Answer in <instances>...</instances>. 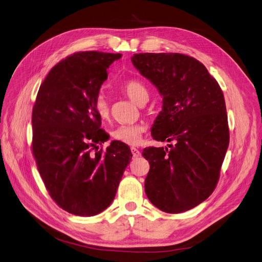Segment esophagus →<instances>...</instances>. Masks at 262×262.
I'll use <instances>...</instances> for the list:
<instances>
[{
	"label": "esophagus",
	"instance_id": "34e87169",
	"mask_svg": "<svg viewBox=\"0 0 262 262\" xmlns=\"http://www.w3.org/2000/svg\"><path fill=\"white\" fill-rule=\"evenodd\" d=\"M131 152H132L133 157H139L141 155V152L139 150V148H137V147H131Z\"/></svg>",
	"mask_w": 262,
	"mask_h": 262
}]
</instances>
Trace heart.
I'll use <instances>...</instances> for the list:
<instances>
[{
  "instance_id": "heart-1",
  "label": "heart",
  "mask_w": 262,
  "mask_h": 262,
  "mask_svg": "<svg viewBox=\"0 0 262 262\" xmlns=\"http://www.w3.org/2000/svg\"><path fill=\"white\" fill-rule=\"evenodd\" d=\"M121 91L126 97L139 106H143L148 100V91L146 86L137 80L126 81L121 85ZM95 112L102 120H107L110 115V108L107 98L104 95H98L94 101ZM144 128L141 124H121L112 132V137L124 144L134 145L140 141Z\"/></svg>"
}]
</instances>
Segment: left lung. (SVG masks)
Segmentation results:
<instances>
[{
    "instance_id": "left-lung-1",
    "label": "left lung",
    "mask_w": 262,
    "mask_h": 262,
    "mask_svg": "<svg viewBox=\"0 0 262 262\" xmlns=\"http://www.w3.org/2000/svg\"><path fill=\"white\" fill-rule=\"evenodd\" d=\"M133 66L163 97L152 126L167 147L144 148L149 163L145 192L156 208L181 213L208 199L215 189L229 142L224 95L194 58L180 53H137Z\"/></svg>"
}]
</instances>
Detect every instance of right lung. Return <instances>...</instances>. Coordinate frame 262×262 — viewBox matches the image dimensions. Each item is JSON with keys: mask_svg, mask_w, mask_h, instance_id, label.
I'll list each match as a JSON object with an SVG mask.
<instances>
[{"mask_svg": "<svg viewBox=\"0 0 262 262\" xmlns=\"http://www.w3.org/2000/svg\"><path fill=\"white\" fill-rule=\"evenodd\" d=\"M120 53L76 52L54 66L38 91L33 108V153L39 173L60 208L93 216L115 199L130 164L129 146L108 140L94 101L107 69Z\"/></svg>", "mask_w": 262, "mask_h": 262, "instance_id": "1", "label": "right lung"}]
</instances>
